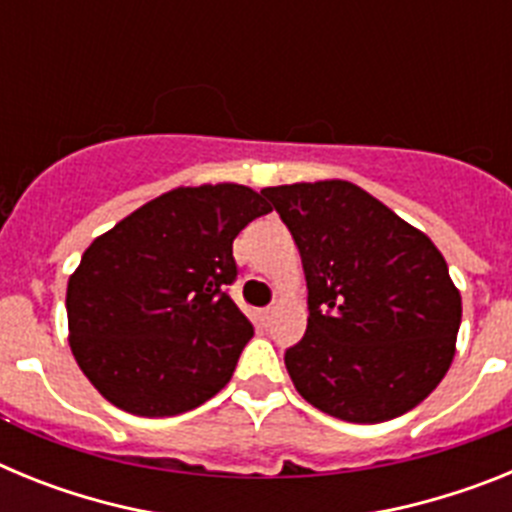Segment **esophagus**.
Returning <instances> with one entry per match:
<instances>
[{
    "instance_id": "esophagus-1",
    "label": "esophagus",
    "mask_w": 512,
    "mask_h": 512,
    "mask_svg": "<svg viewBox=\"0 0 512 512\" xmlns=\"http://www.w3.org/2000/svg\"><path fill=\"white\" fill-rule=\"evenodd\" d=\"M271 320H274V310H271V307H269V310H261V323L269 325Z\"/></svg>"
}]
</instances>
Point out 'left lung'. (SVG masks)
<instances>
[{"label":"left lung","mask_w":512,"mask_h":512,"mask_svg":"<svg viewBox=\"0 0 512 512\" xmlns=\"http://www.w3.org/2000/svg\"><path fill=\"white\" fill-rule=\"evenodd\" d=\"M300 248L307 330L284 354L295 390L333 418L382 423L436 390L461 295L423 230L343 179L266 187Z\"/></svg>","instance_id":"obj_1"}]
</instances>
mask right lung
I'll return each mask as SVG.
<instances>
[{
	"instance_id": "add662e5",
	"label": "right lung",
	"mask_w": 512,
	"mask_h": 512,
	"mask_svg": "<svg viewBox=\"0 0 512 512\" xmlns=\"http://www.w3.org/2000/svg\"><path fill=\"white\" fill-rule=\"evenodd\" d=\"M271 207L243 184L176 187L97 235L69 277V346L125 413L200 408L230 382L253 328L225 295L233 241Z\"/></svg>"
}]
</instances>
